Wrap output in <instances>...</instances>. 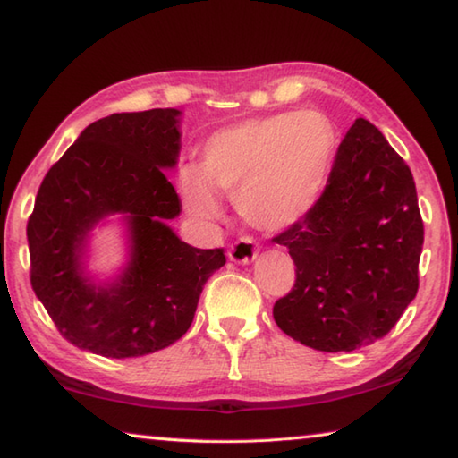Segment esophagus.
<instances>
[{
  "label": "esophagus",
  "instance_id": "obj_1",
  "mask_svg": "<svg viewBox=\"0 0 458 458\" xmlns=\"http://www.w3.org/2000/svg\"><path fill=\"white\" fill-rule=\"evenodd\" d=\"M257 254H259V246L252 242V238L242 236L230 246L228 257H230V260L238 262V265H248V262H252L254 259H257Z\"/></svg>",
  "mask_w": 458,
  "mask_h": 458
}]
</instances>
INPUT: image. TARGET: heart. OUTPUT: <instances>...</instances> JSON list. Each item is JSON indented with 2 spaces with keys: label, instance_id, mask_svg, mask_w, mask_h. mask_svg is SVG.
I'll list each match as a JSON object with an SVG mask.
<instances>
[{
  "label": "heart",
  "instance_id": "obj_1",
  "mask_svg": "<svg viewBox=\"0 0 458 458\" xmlns=\"http://www.w3.org/2000/svg\"><path fill=\"white\" fill-rule=\"evenodd\" d=\"M335 149V127L319 111L244 119L208 135L199 165L177 169V190L198 218H218V191H224L236 196L238 212L250 226L286 230L321 199Z\"/></svg>",
  "mask_w": 458,
  "mask_h": 458
}]
</instances>
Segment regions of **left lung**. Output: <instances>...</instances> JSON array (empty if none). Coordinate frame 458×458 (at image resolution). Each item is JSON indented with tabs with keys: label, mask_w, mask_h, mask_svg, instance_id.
<instances>
[{
	"label": "left lung",
	"mask_w": 458,
	"mask_h": 458,
	"mask_svg": "<svg viewBox=\"0 0 458 458\" xmlns=\"http://www.w3.org/2000/svg\"><path fill=\"white\" fill-rule=\"evenodd\" d=\"M273 240L297 267L273 307L278 327L319 352L374 344L418 291L424 224L412 172L369 121L355 119L321 199Z\"/></svg>",
	"instance_id": "1"
}]
</instances>
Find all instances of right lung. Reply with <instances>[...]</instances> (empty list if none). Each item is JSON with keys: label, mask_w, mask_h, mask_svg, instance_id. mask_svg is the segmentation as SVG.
I'll return each mask as SVG.
<instances>
[{"label": "right lung", "mask_w": 458, "mask_h": 458, "mask_svg": "<svg viewBox=\"0 0 458 458\" xmlns=\"http://www.w3.org/2000/svg\"><path fill=\"white\" fill-rule=\"evenodd\" d=\"M180 155V111L114 113L82 131L38 190L28 220L30 283L60 335L103 358H141L190 329L222 248L182 242L167 220L182 201L164 169ZM123 213L131 254L111 285L83 275L88 232Z\"/></svg>", "instance_id": "obj_1"}]
</instances>
